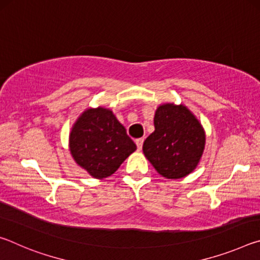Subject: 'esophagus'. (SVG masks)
<instances>
[{"mask_svg":"<svg viewBox=\"0 0 260 260\" xmlns=\"http://www.w3.org/2000/svg\"><path fill=\"white\" fill-rule=\"evenodd\" d=\"M143 139L142 138H140V139H136L135 140V143H136V146H138V149L140 150V149H142V146H143Z\"/></svg>","mask_w":260,"mask_h":260,"instance_id":"esophagus-1","label":"esophagus"}]
</instances>
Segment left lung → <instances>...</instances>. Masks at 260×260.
Listing matches in <instances>:
<instances>
[{"instance_id": "obj_1", "label": "left lung", "mask_w": 260, "mask_h": 260, "mask_svg": "<svg viewBox=\"0 0 260 260\" xmlns=\"http://www.w3.org/2000/svg\"><path fill=\"white\" fill-rule=\"evenodd\" d=\"M155 132L143 143V153L166 179H181L199 165L205 147V132L187 107L159 105L153 118Z\"/></svg>"}]
</instances>
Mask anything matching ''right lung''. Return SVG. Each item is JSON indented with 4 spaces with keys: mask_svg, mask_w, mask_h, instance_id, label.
Returning <instances> with one entry per match:
<instances>
[{
    "mask_svg": "<svg viewBox=\"0 0 260 260\" xmlns=\"http://www.w3.org/2000/svg\"><path fill=\"white\" fill-rule=\"evenodd\" d=\"M70 151L79 166L95 179H104L119 169L136 146L111 110L87 109L70 133Z\"/></svg>",
    "mask_w": 260,
    "mask_h": 260,
    "instance_id": "right-lung-1",
    "label": "right lung"
}]
</instances>
